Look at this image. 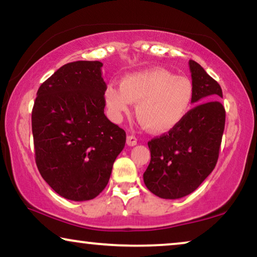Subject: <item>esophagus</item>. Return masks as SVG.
<instances>
[{"label": "esophagus", "mask_w": 257, "mask_h": 257, "mask_svg": "<svg viewBox=\"0 0 257 257\" xmlns=\"http://www.w3.org/2000/svg\"><path fill=\"white\" fill-rule=\"evenodd\" d=\"M126 144L127 146H136L137 145V138L133 136H128L127 139H126Z\"/></svg>", "instance_id": "obj_1"}]
</instances>
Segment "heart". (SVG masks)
Wrapping results in <instances>:
<instances>
[{"label":"heart","mask_w":257,"mask_h":257,"mask_svg":"<svg viewBox=\"0 0 257 257\" xmlns=\"http://www.w3.org/2000/svg\"><path fill=\"white\" fill-rule=\"evenodd\" d=\"M106 105L118 115L137 103L136 115L144 127L153 133H166L187 117L194 100L192 80L154 68L132 73L120 86L111 84L105 91Z\"/></svg>","instance_id":"heart-1"}]
</instances>
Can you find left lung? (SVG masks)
Listing matches in <instances>:
<instances>
[{"instance_id":"obj_1","label":"left lung","mask_w":257,"mask_h":257,"mask_svg":"<svg viewBox=\"0 0 257 257\" xmlns=\"http://www.w3.org/2000/svg\"><path fill=\"white\" fill-rule=\"evenodd\" d=\"M194 100L187 117L166 135L149 142L151 161L144 173L150 192L163 199H180L194 192L212 173L219 158L226 121L220 103L222 90L203 68L189 61Z\"/></svg>"}]
</instances>
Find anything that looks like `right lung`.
<instances>
[{"mask_svg":"<svg viewBox=\"0 0 257 257\" xmlns=\"http://www.w3.org/2000/svg\"><path fill=\"white\" fill-rule=\"evenodd\" d=\"M103 63L63 65L37 91L33 113L35 160L63 198L86 201L106 187L126 133L104 113Z\"/></svg>","mask_w":257,"mask_h":257,"instance_id":"right-lung-1","label":"right lung"}]
</instances>
